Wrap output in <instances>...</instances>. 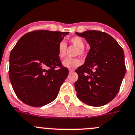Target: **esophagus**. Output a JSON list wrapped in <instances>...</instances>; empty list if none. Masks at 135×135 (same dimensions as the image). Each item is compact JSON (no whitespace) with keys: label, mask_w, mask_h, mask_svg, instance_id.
Listing matches in <instances>:
<instances>
[{"label":"esophagus","mask_w":135,"mask_h":135,"mask_svg":"<svg viewBox=\"0 0 135 135\" xmlns=\"http://www.w3.org/2000/svg\"><path fill=\"white\" fill-rule=\"evenodd\" d=\"M69 72L70 73L74 72V70H73V69H70V70H69Z\"/></svg>","instance_id":"1"}]
</instances>
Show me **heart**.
I'll return each instance as SVG.
<instances>
[{
  "mask_svg": "<svg viewBox=\"0 0 135 135\" xmlns=\"http://www.w3.org/2000/svg\"><path fill=\"white\" fill-rule=\"evenodd\" d=\"M70 42L74 46L78 47L76 55H83L84 53V47L85 46L84 40L80 37H74L70 39ZM67 43L65 41H61L57 45L58 56L59 58H64L66 54ZM63 65L67 68L72 69L80 66L81 64L80 59L78 58H66L62 63Z\"/></svg>",
  "mask_w": 135,
  "mask_h": 135,
  "instance_id": "heart-1",
  "label": "heart"
}]
</instances>
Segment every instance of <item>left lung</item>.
<instances>
[{
  "instance_id": "obj_1",
  "label": "left lung",
  "mask_w": 135,
  "mask_h": 135,
  "mask_svg": "<svg viewBox=\"0 0 135 135\" xmlns=\"http://www.w3.org/2000/svg\"><path fill=\"white\" fill-rule=\"evenodd\" d=\"M76 33L90 45L84 64L76 70L78 80L74 86L77 96L89 106H103L115 98L125 75L123 49L104 32Z\"/></svg>"
}]
</instances>
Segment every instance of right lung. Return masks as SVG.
<instances>
[{
	"label": "right lung",
	"instance_id": "add662e5",
	"mask_svg": "<svg viewBox=\"0 0 135 135\" xmlns=\"http://www.w3.org/2000/svg\"><path fill=\"white\" fill-rule=\"evenodd\" d=\"M68 33L46 30L29 32L20 38L12 49L10 81L15 93L25 104L39 107L57 98L69 74L58 56L57 45Z\"/></svg>",
	"mask_w": 135,
	"mask_h": 135
}]
</instances>
